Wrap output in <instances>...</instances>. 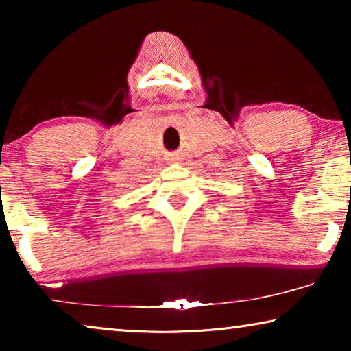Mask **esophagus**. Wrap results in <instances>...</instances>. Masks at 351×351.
Wrapping results in <instances>:
<instances>
[{
	"mask_svg": "<svg viewBox=\"0 0 351 351\" xmlns=\"http://www.w3.org/2000/svg\"><path fill=\"white\" fill-rule=\"evenodd\" d=\"M170 161H173V159H170Z\"/></svg>",
	"mask_w": 351,
	"mask_h": 351,
	"instance_id": "1",
	"label": "esophagus"
}]
</instances>
